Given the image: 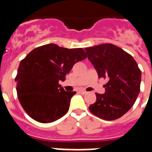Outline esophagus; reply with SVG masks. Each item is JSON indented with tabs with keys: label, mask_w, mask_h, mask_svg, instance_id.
I'll return each instance as SVG.
<instances>
[{
	"label": "esophagus",
	"mask_w": 152,
	"mask_h": 152,
	"mask_svg": "<svg viewBox=\"0 0 152 152\" xmlns=\"http://www.w3.org/2000/svg\"><path fill=\"white\" fill-rule=\"evenodd\" d=\"M80 94H87V91H86V90H80Z\"/></svg>",
	"instance_id": "34e87169"
}]
</instances>
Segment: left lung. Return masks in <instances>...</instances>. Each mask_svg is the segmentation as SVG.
<instances>
[{
    "mask_svg": "<svg viewBox=\"0 0 152 152\" xmlns=\"http://www.w3.org/2000/svg\"><path fill=\"white\" fill-rule=\"evenodd\" d=\"M99 78L107 80L105 94H96L89 111L105 121L121 117L133 107L140 92L141 71L129 53L112 44L86 48Z\"/></svg>",
    "mask_w": 152,
    "mask_h": 152,
    "instance_id": "8db88e82",
    "label": "left lung"
}]
</instances>
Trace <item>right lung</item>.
<instances>
[{
    "label": "right lung",
    "instance_id": "1",
    "mask_svg": "<svg viewBox=\"0 0 152 152\" xmlns=\"http://www.w3.org/2000/svg\"><path fill=\"white\" fill-rule=\"evenodd\" d=\"M86 57L82 48L47 44L31 50L22 60L15 77L16 90L30 117L40 123H51L66 114L76 92L65 91L59 81H64L74 64Z\"/></svg>",
    "mask_w": 152,
    "mask_h": 152
}]
</instances>
